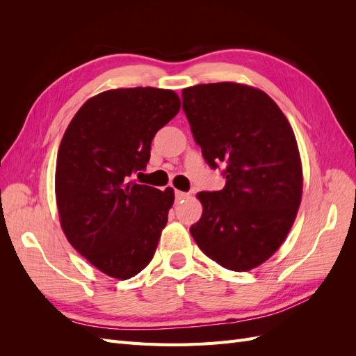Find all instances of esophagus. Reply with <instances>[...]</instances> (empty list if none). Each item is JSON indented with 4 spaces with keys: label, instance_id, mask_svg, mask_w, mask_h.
<instances>
[{
    "label": "esophagus",
    "instance_id": "obj_1",
    "mask_svg": "<svg viewBox=\"0 0 356 356\" xmlns=\"http://www.w3.org/2000/svg\"><path fill=\"white\" fill-rule=\"evenodd\" d=\"M187 197H188V193L175 190V199H177V202H181V200H184V199H187Z\"/></svg>",
    "mask_w": 356,
    "mask_h": 356
}]
</instances>
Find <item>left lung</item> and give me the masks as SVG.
Wrapping results in <instances>:
<instances>
[{
  "label": "left lung",
  "mask_w": 356,
  "mask_h": 356,
  "mask_svg": "<svg viewBox=\"0 0 356 356\" xmlns=\"http://www.w3.org/2000/svg\"><path fill=\"white\" fill-rule=\"evenodd\" d=\"M182 110L207 163H224L225 186L200 191L202 217L190 227L211 260L234 272L263 264L297 217L303 170L296 136L276 102L239 83L182 90Z\"/></svg>",
  "instance_id": "obj_1"
}]
</instances>
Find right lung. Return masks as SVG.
I'll use <instances>...</instances> for the list:
<instances>
[{"mask_svg":"<svg viewBox=\"0 0 356 356\" xmlns=\"http://www.w3.org/2000/svg\"><path fill=\"white\" fill-rule=\"evenodd\" d=\"M179 106L174 90H106L86 101L63 134L55 177L60 227L111 277H134L156 252L174 190L136 184L132 175L147 168L154 135Z\"/></svg>","mask_w":356,"mask_h":356,"instance_id":"1","label":"right lung"}]
</instances>
